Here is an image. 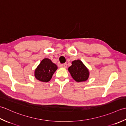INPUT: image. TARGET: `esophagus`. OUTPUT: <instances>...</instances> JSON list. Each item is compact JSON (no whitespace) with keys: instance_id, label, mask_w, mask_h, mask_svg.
<instances>
[{"instance_id":"obj_1","label":"esophagus","mask_w":126,"mask_h":126,"mask_svg":"<svg viewBox=\"0 0 126 126\" xmlns=\"http://www.w3.org/2000/svg\"><path fill=\"white\" fill-rule=\"evenodd\" d=\"M62 67H64V68H67V65L66 63H65L63 64Z\"/></svg>"}]
</instances>
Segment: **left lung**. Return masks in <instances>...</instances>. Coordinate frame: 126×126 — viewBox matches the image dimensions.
Returning <instances> with one entry per match:
<instances>
[{
  "label": "left lung",
  "mask_w": 126,
  "mask_h": 126,
  "mask_svg": "<svg viewBox=\"0 0 126 126\" xmlns=\"http://www.w3.org/2000/svg\"><path fill=\"white\" fill-rule=\"evenodd\" d=\"M72 77L77 82L85 81L89 77V71L84 64L80 60L72 62V65L68 68Z\"/></svg>",
  "instance_id": "8db88e82"
}]
</instances>
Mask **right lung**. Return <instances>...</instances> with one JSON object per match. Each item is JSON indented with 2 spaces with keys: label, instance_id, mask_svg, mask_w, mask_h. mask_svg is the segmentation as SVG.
Here are the masks:
<instances>
[{
  "label": "right lung",
  "instance_id": "add662e5",
  "mask_svg": "<svg viewBox=\"0 0 126 126\" xmlns=\"http://www.w3.org/2000/svg\"><path fill=\"white\" fill-rule=\"evenodd\" d=\"M58 69L55 63L48 58L43 59L35 70V77L38 80L48 82L52 78L54 73Z\"/></svg>",
  "mask_w": 126,
  "mask_h": 126
}]
</instances>
